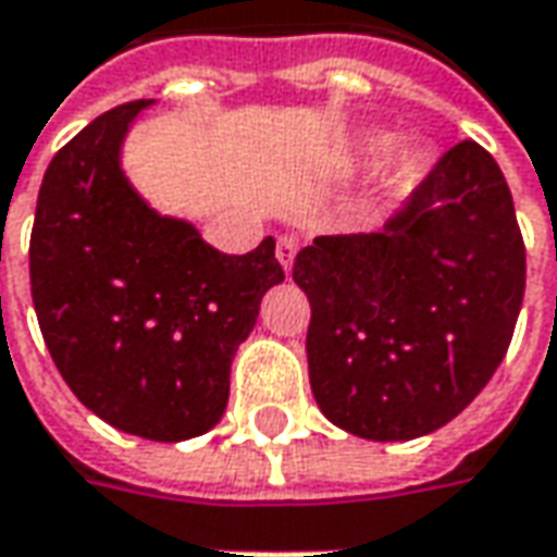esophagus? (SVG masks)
I'll list each match as a JSON object with an SVG mask.
<instances>
[{"label": "esophagus", "instance_id": "34e87169", "mask_svg": "<svg viewBox=\"0 0 557 557\" xmlns=\"http://www.w3.org/2000/svg\"><path fill=\"white\" fill-rule=\"evenodd\" d=\"M294 257H297V242H294L290 235H282V238L275 242V260L282 263L285 272H290V267H294Z\"/></svg>", "mask_w": 557, "mask_h": 557}]
</instances>
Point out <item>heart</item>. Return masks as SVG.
Wrapping results in <instances>:
<instances>
[{
  "label": "heart",
  "mask_w": 557,
  "mask_h": 557,
  "mask_svg": "<svg viewBox=\"0 0 557 557\" xmlns=\"http://www.w3.org/2000/svg\"><path fill=\"white\" fill-rule=\"evenodd\" d=\"M391 141H394L391 136H374V139H369V145H366V151H369V154H374V151H384ZM412 170H416V166H412V161H409V158H403V161L396 163L394 173H391V185H394V188H403V185L409 183Z\"/></svg>",
  "instance_id": "1"
}]
</instances>
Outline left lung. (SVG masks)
Masks as SVG:
<instances>
[{
  "label": "left lung",
  "instance_id": "obj_1",
  "mask_svg": "<svg viewBox=\"0 0 557 557\" xmlns=\"http://www.w3.org/2000/svg\"><path fill=\"white\" fill-rule=\"evenodd\" d=\"M524 278L503 170L478 141H459L381 232L322 235L297 253L322 416L381 443L453 421L499 369Z\"/></svg>",
  "mask_w": 557,
  "mask_h": 557
}]
</instances>
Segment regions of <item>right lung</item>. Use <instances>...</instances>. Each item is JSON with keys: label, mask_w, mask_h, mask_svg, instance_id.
<instances>
[{"label": "right lung", "mask_w": 557, "mask_h": 557, "mask_svg": "<svg viewBox=\"0 0 557 557\" xmlns=\"http://www.w3.org/2000/svg\"><path fill=\"white\" fill-rule=\"evenodd\" d=\"M151 98L120 104L49 163L30 235L39 332L76 399L123 434L180 443L225 412L238 344L285 282L275 238L220 253L126 180V133Z\"/></svg>", "instance_id": "right-lung-1"}]
</instances>
